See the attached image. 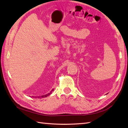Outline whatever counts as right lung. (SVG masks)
<instances>
[{
	"label": "right lung",
	"mask_w": 128,
	"mask_h": 128,
	"mask_svg": "<svg viewBox=\"0 0 128 128\" xmlns=\"http://www.w3.org/2000/svg\"><path fill=\"white\" fill-rule=\"evenodd\" d=\"M53 90H54V89H52V91H50V93H48V94H46V95H44V96H42V98H43V97H46V96H48L49 95H50V94H51V93H52V91H53ZM33 96V97H34V96ZM35 97H36V96H35ZM38 98H41V97H40V96H38Z\"/></svg>",
	"instance_id": "right-lung-1"
}]
</instances>
